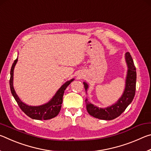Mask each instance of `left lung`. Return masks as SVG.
<instances>
[{"mask_svg": "<svg viewBox=\"0 0 151 151\" xmlns=\"http://www.w3.org/2000/svg\"><path fill=\"white\" fill-rule=\"evenodd\" d=\"M125 58L128 65V73L126 80V86L124 93L116 103L105 109H99L89 103L87 99H85L86 110L90 115L96 119L102 120H112L119 116L123 112L127 107L133 100L136 91L137 73L136 68L132 57L129 52L125 54ZM85 91L88 88V85L84 83Z\"/></svg>", "mask_w": 151, "mask_h": 151, "instance_id": "8db88e82", "label": "left lung"}]
</instances>
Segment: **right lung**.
Instances as JSON below:
<instances>
[{
	"label": "right lung",
	"mask_w": 151,
	"mask_h": 151,
	"mask_svg": "<svg viewBox=\"0 0 151 151\" xmlns=\"http://www.w3.org/2000/svg\"><path fill=\"white\" fill-rule=\"evenodd\" d=\"M18 60V58L14 61L11 69V78H10V88L11 91L14 96L15 101H17L18 105L19 106L20 109L23 111L25 114L30 118L37 120H48L57 116L59 113L61 109V104L63 103V97L65 89L70 85L71 82L74 81V79H71L70 81H67L61 86L59 90L57 91L54 97L48 103L43 104L39 106H28L26 104L22 103L20 100L19 97L15 93L13 88V71L14 66Z\"/></svg>",
	"instance_id": "obj_1"
}]
</instances>
